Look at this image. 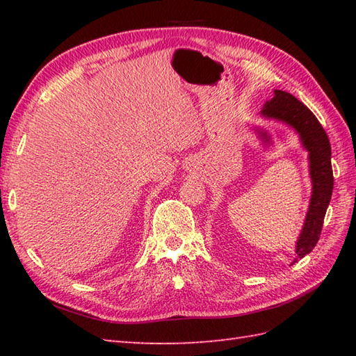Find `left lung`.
<instances>
[{"instance_id":"left-lung-1","label":"left lung","mask_w":356,"mask_h":356,"mask_svg":"<svg viewBox=\"0 0 356 356\" xmlns=\"http://www.w3.org/2000/svg\"><path fill=\"white\" fill-rule=\"evenodd\" d=\"M261 116L275 119L292 127L298 133L303 147L309 151V171L312 179V195L306 220L295 246V261L303 259L315 248L320 238L324 216L334 190V172L330 163V142L326 131L303 102L283 90H275L274 97L264 104ZM268 139L266 133H263Z\"/></svg>"}]
</instances>
